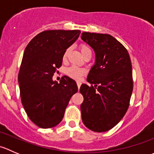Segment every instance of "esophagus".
Listing matches in <instances>:
<instances>
[{"label": "esophagus", "instance_id": "obj_1", "mask_svg": "<svg viewBox=\"0 0 154 154\" xmlns=\"http://www.w3.org/2000/svg\"><path fill=\"white\" fill-rule=\"evenodd\" d=\"M77 87H78V89L80 88V86H81V82L80 81H77Z\"/></svg>", "mask_w": 154, "mask_h": 154}]
</instances>
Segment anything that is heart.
<instances>
[{
  "label": "heart",
  "instance_id": "1",
  "mask_svg": "<svg viewBox=\"0 0 154 154\" xmlns=\"http://www.w3.org/2000/svg\"><path fill=\"white\" fill-rule=\"evenodd\" d=\"M80 50L81 51V54H83V56L86 55L87 54H91V48L88 47L87 45L83 44L80 46ZM70 49L66 50L65 51L64 54H63V60H66V57H67L68 54H69ZM66 74H68L69 77H71V78L76 79V80H79L80 79V77L85 74V71L82 68L76 67V66H71V67H69L66 69Z\"/></svg>",
  "mask_w": 154,
  "mask_h": 154
}]
</instances>
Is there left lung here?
Masks as SVG:
<instances>
[{
    "mask_svg": "<svg viewBox=\"0 0 154 154\" xmlns=\"http://www.w3.org/2000/svg\"><path fill=\"white\" fill-rule=\"evenodd\" d=\"M81 38L94 49L95 63L80 91L82 120L92 131L109 130L125 116L133 92V72L125 46L109 34L83 32ZM94 86H92V84Z\"/></svg>",
    "mask_w": 154,
    "mask_h": 154,
    "instance_id": "1",
    "label": "left lung"
}]
</instances>
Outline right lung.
Listing matches in <instances>:
<instances>
[{
    "label": "right lung",
    "instance_id": "obj_1",
    "mask_svg": "<svg viewBox=\"0 0 154 154\" xmlns=\"http://www.w3.org/2000/svg\"><path fill=\"white\" fill-rule=\"evenodd\" d=\"M80 30H45L35 35L24 50L18 73L21 103L29 119L41 128L61 122L76 82L63 76L60 83L53 76L63 63V54L78 38Z\"/></svg>",
    "mask_w": 154,
    "mask_h": 154
}]
</instances>
